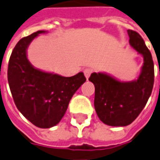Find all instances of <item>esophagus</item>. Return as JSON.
Masks as SVG:
<instances>
[{
    "mask_svg": "<svg viewBox=\"0 0 160 160\" xmlns=\"http://www.w3.org/2000/svg\"><path fill=\"white\" fill-rule=\"evenodd\" d=\"M83 73H84V76H85V78L88 79V78H90L91 74L92 73V68H85V69L83 70Z\"/></svg>",
    "mask_w": 160,
    "mask_h": 160,
    "instance_id": "1",
    "label": "esophagus"
}]
</instances>
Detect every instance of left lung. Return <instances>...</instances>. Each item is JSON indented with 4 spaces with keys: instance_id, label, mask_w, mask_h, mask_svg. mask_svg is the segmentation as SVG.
<instances>
[{
    "instance_id": "1",
    "label": "left lung",
    "mask_w": 160,
    "mask_h": 160,
    "mask_svg": "<svg viewBox=\"0 0 160 160\" xmlns=\"http://www.w3.org/2000/svg\"><path fill=\"white\" fill-rule=\"evenodd\" d=\"M129 44L143 57L141 73L137 80L121 82L105 73H92L89 80L95 86L94 107L103 123L123 127L132 123L145 107L154 83L152 53L142 38L128 30Z\"/></svg>"
}]
</instances>
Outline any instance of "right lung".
<instances>
[{
  "label": "right lung",
  "instance_id": "1",
  "mask_svg": "<svg viewBox=\"0 0 160 160\" xmlns=\"http://www.w3.org/2000/svg\"><path fill=\"white\" fill-rule=\"evenodd\" d=\"M45 31H38L21 38L9 58L8 81L14 102L22 115L41 128L60 122L68 103L78 88L86 81L83 73L65 78L37 69L28 61L30 43Z\"/></svg>",
  "mask_w": 160,
  "mask_h": 160
}]
</instances>
